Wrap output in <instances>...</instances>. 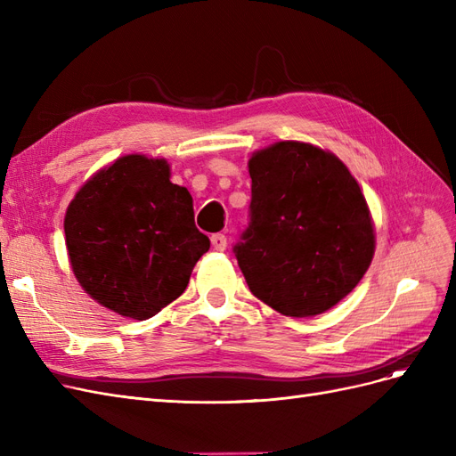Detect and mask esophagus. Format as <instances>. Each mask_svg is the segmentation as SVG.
I'll return each instance as SVG.
<instances>
[{"label": "esophagus", "instance_id": "34e87169", "mask_svg": "<svg viewBox=\"0 0 456 456\" xmlns=\"http://www.w3.org/2000/svg\"><path fill=\"white\" fill-rule=\"evenodd\" d=\"M211 245H213L215 251H224L226 245H228L224 233H213V236H211Z\"/></svg>", "mask_w": 456, "mask_h": 456}]
</instances>
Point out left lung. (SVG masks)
I'll use <instances>...</instances> for the list:
<instances>
[{
    "label": "left lung",
    "mask_w": 456,
    "mask_h": 456,
    "mask_svg": "<svg viewBox=\"0 0 456 456\" xmlns=\"http://www.w3.org/2000/svg\"><path fill=\"white\" fill-rule=\"evenodd\" d=\"M249 175V224L233 255L251 293L291 317L333 308L375 253L360 184L337 156L293 141L253 154Z\"/></svg>",
    "instance_id": "1"
}]
</instances>
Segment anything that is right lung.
Segmentation results:
<instances>
[{
	"instance_id": "obj_1",
	"label": "right lung",
	"mask_w": 456,
	"mask_h": 456,
	"mask_svg": "<svg viewBox=\"0 0 456 456\" xmlns=\"http://www.w3.org/2000/svg\"><path fill=\"white\" fill-rule=\"evenodd\" d=\"M165 159L119 158L81 188L64 218L81 287L112 312L148 320L184 293L211 241Z\"/></svg>"
}]
</instances>
